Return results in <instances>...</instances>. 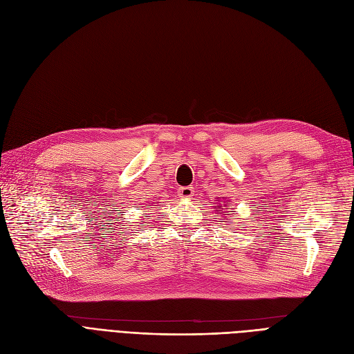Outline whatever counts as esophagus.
<instances>
[{
	"mask_svg": "<svg viewBox=\"0 0 354 354\" xmlns=\"http://www.w3.org/2000/svg\"><path fill=\"white\" fill-rule=\"evenodd\" d=\"M193 187H180L178 189V196L183 199H190L193 196Z\"/></svg>",
	"mask_w": 354,
	"mask_h": 354,
	"instance_id": "1",
	"label": "esophagus"
}]
</instances>
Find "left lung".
<instances>
[{
    "label": "left lung",
    "instance_id": "8db88e82",
    "mask_svg": "<svg viewBox=\"0 0 354 354\" xmlns=\"http://www.w3.org/2000/svg\"><path fill=\"white\" fill-rule=\"evenodd\" d=\"M218 201H219V198H216ZM231 206V203H230V201H227V198L225 199H223V201H219L218 202V208H214L215 211H216V214H221L223 216H227V215H230V214H227L228 212V209H231L230 208ZM233 212V211H231ZM227 223V221H225Z\"/></svg>",
    "mask_w": 354,
    "mask_h": 354
}]
</instances>
